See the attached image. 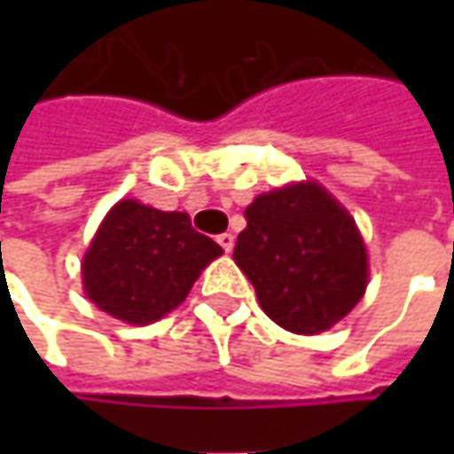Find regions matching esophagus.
Listing matches in <instances>:
<instances>
[{
	"label": "esophagus",
	"instance_id": "esophagus-1",
	"mask_svg": "<svg viewBox=\"0 0 454 454\" xmlns=\"http://www.w3.org/2000/svg\"><path fill=\"white\" fill-rule=\"evenodd\" d=\"M217 242L224 253H232V247H235V235H230V232H222V235L217 237Z\"/></svg>",
	"mask_w": 454,
	"mask_h": 454
}]
</instances>
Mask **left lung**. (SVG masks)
I'll return each instance as SVG.
<instances>
[{
    "label": "left lung",
    "instance_id": "left-lung-1",
    "mask_svg": "<svg viewBox=\"0 0 454 454\" xmlns=\"http://www.w3.org/2000/svg\"><path fill=\"white\" fill-rule=\"evenodd\" d=\"M245 219L232 257L253 283L260 308L286 331H328L364 298L366 245L354 217L321 184H288L260 194Z\"/></svg>",
    "mask_w": 454,
    "mask_h": 454
}]
</instances>
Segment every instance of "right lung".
Returning <instances> with one entry per match:
<instances>
[{"instance_id":"obj_1","label":"right lung","mask_w":454,"mask_h":454,"mask_svg":"<svg viewBox=\"0 0 454 454\" xmlns=\"http://www.w3.org/2000/svg\"><path fill=\"white\" fill-rule=\"evenodd\" d=\"M222 254L184 212L123 200L100 222L82 257V288L118 321L149 325L189 295L200 272Z\"/></svg>"}]
</instances>
